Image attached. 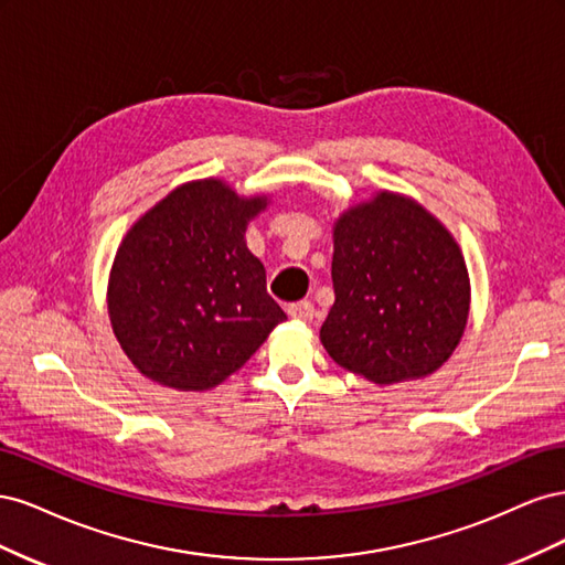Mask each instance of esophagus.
<instances>
[{"instance_id":"1","label":"esophagus","mask_w":565,"mask_h":565,"mask_svg":"<svg viewBox=\"0 0 565 565\" xmlns=\"http://www.w3.org/2000/svg\"><path fill=\"white\" fill-rule=\"evenodd\" d=\"M287 316L295 318V320H303V322H311L316 316V309L311 301H297V303H289L287 306Z\"/></svg>"}]
</instances>
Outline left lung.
<instances>
[{"instance_id":"obj_1","label":"left lung","mask_w":565,"mask_h":565,"mask_svg":"<svg viewBox=\"0 0 565 565\" xmlns=\"http://www.w3.org/2000/svg\"><path fill=\"white\" fill-rule=\"evenodd\" d=\"M332 282L322 347L339 367L374 384L426 377L465 334V256L409 198L380 193L339 216Z\"/></svg>"}]
</instances>
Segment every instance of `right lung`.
Listing matches in <instances>:
<instances>
[{
    "mask_svg": "<svg viewBox=\"0 0 565 565\" xmlns=\"http://www.w3.org/2000/svg\"><path fill=\"white\" fill-rule=\"evenodd\" d=\"M264 198L216 179L185 183L141 216L115 256L108 311L115 337L148 380L204 391L243 367L287 316L245 245Z\"/></svg>",
    "mask_w": 565,
    "mask_h": 565,
    "instance_id": "right-lung-1",
    "label": "right lung"
}]
</instances>
